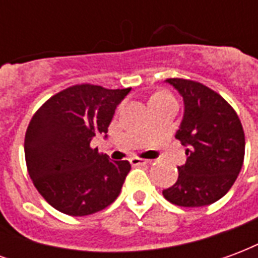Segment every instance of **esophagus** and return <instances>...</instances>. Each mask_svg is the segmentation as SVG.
I'll use <instances>...</instances> for the list:
<instances>
[{"instance_id": "obj_1", "label": "esophagus", "mask_w": 258, "mask_h": 258, "mask_svg": "<svg viewBox=\"0 0 258 258\" xmlns=\"http://www.w3.org/2000/svg\"><path fill=\"white\" fill-rule=\"evenodd\" d=\"M130 163L133 166H145V164H149V160H145V159H140V157H131L130 159Z\"/></svg>"}]
</instances>
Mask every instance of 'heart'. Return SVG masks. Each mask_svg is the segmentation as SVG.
Segmentation results:
<instances>
[{"mask_svg":"<svg viewBox=\"0 0 258 258\" xmlns=\"http://www.w3.org/2000/svg\"><path fill=\"white\" fill-rule=\"evenodd\" d=\"M167 98H171V96L166 94V92H160V94H156V95L152 98V103L156 101H162V99H167Z\"/></svg>","mask_w":258,"mask_h":258,"instance_id":"1","label":"heart"}]
</instances>
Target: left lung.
I'll return each mask as SVG.
<instances>
[{
    "mask_svg": "<svg viewBox=\"0 0 258 258\" xmlns=\"http://www.w3.org/2000/svg\"><path fill=\"white\" fill-rule=\"evenodd\" d=\"M184 101V116L175 138L186 146L178 179L163 196L182 207H202L231 189L244 157V133L238 114L221 95L206 85L168 79Z\"/></svg>",
    "mask_w": 258,
    "mask_h": 258,
    "instance_id": "left-lung-1",
    "label": "left lung"
}]
</instances>
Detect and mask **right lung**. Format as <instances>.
Wrapping results in <instances>:
<instances>
[{
	"label": "right lung",
	"mask_w": 258,
	"mask_h": 258,
	"mask_svg": "<svg viewBox=\"0 0 258 258\" xmlns=\"http://www.w3.org/2000/svg\"><path fill=\"white\" fill-rule=\"evenodd\" d=\"M130 91L74 85L49 98L33 116L26 131V164L53 209L83 217L116 200L131 164L99 155L91 141L98 134L107 138L114 110Z\"/></svg>",
	"instance_id": "1"
}]
</instances>
